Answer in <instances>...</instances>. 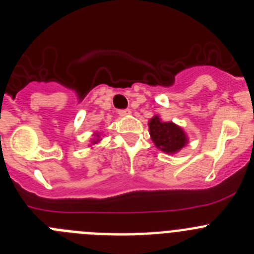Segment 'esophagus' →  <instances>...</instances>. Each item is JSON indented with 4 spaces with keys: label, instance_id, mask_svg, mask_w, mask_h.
Masks as SVG:
<instances>
[{
    "label": "esophagus",
    "instance_id": "34e87169",
    "mask_svg": "<svg viewBox=\"0 0 254 254\" xmlns=\"http://www.w3.org/2000/svg\"><path fill=\"white\" fill-rule=\"evenodd\" d=\"M118 114H120L121 117H127L131 114V111H129V109H120V111H118Z\"/></svg>",
    "mask_w": 254,
    "mask_h": 254
}]
</instances>
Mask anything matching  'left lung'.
Segmentation results:
<instances>
[{
  "label": "left lung",
  "mask_w": 254,
  "mask_h": 254,
  "mask_svg": "<svg viewBox=\"0 0 254 254\" xmlns=\"http://www.w3.org/2000/svg\"><path fill=\"white\" fill-rule=\"evenodd\" d=\"M150 136L154 143L161 151L174 154L187 143L185 131L172 122H161L158 116L149 122Z\"/></svg>",
  "instance_id": "1"
}]
</instances>
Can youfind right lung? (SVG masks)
Here are the masks:
<instances>
[{"label": "right lung", "mask_w": 254, "mask_h": 254, "mask_svg": "<svg viewBox=\"0 0 254 254\" xmlns=\"http://www.w3.org/2000/svg\"><path fill=\"white\" fill-rule=\"evenodd\" d=\"M94 142H96V141H94Z\"/></svg>", "instance_id": "1"}]
</instances>
